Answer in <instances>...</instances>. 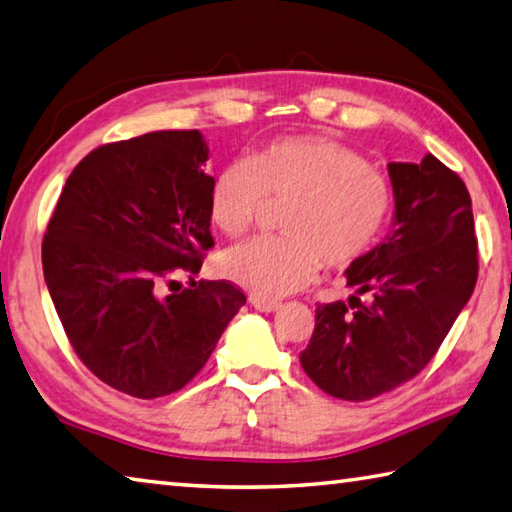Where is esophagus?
<instances>
[{
  "instance_id": "1",
  "label": "esophagus",
  "mask_w": 512,
  "mask_h": 512,
  "mask_svg": "<svg viewBox=\"0 0 512 512\" xmlns=\"http://www.w3.org/2000/svg\"><path fill=\"white\" fill-rule=\"evenodd\" d=\"M252 305L256 307L258 312H265V314L281 310V303H276V301H263V298H252Z\"/></svg>"
}]
</instances>
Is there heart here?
<instances>
[{"mask_svg":"<svg viewBox=\"0 0 512 512\" xmlns=\"http://www.w3.org/2000/svg\"><path fill=\"white\" fill-rule=\"evenodd\" d=\"M265 198L292 202L281 240H249L220 258L227 281L258 298H283L310 285L321 260L345 269L370 254L390 223V180L359 153L325 136L267 144L247 162L223 167L209 191V218L227 236L247 234Z\"/></svg>","mask_w":512,"mask_h":512,"instance_id":"obj_1","label":"heart"}]
</instances>
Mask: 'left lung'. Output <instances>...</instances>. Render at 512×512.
<instances>
[{"instance_id": "left-lung-1", "label": "left lung", "mask_w": 512, "mask_h": 512, "mask_svg": "<svg viewBox=\"0 0 512 512\" xmlns=\"http://www.w3.org/2000/svg\"><path fill=\"white\" fill-rule=\"evenodd\" d=\"M394 216L383 243L345 269L347 303L316 307L301 352L307 376L330 397L368 401L417 376L477 283L470 194L432 153L388 165Z\"/></svg>"}]
</instances>
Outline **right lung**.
Here are the masks:
<instances>
[{
    "label": "right lung",
    "instance_id": "obj_1",
    "mask_svg": "<svg viewBox=\"0 0 512 512\" xmlns=\"http://www.w3.org/2000/svg\"><path fill=\"white\" fill-rule=\"evenodd\" d=\"M207 158L200 131L104 144L73 169L44 234V281L73 350L131 397L185 388L247 301L227 281L194 278L162 294L214 247Z\"/></svg>",
    "mask_w": 512,
    "mask_h": 512
}]
</instances>
